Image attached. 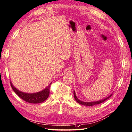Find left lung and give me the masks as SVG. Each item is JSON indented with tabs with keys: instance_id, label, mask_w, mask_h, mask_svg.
Returning a JSON list of instances; mask_svg holds the SVG:
<instances>
[{
	"instance_id": "obj_1",
	"label": "left lung",
	"mask_w": 132,
	"mask_h": 132,
	"mask_svg": "<svg viewBox=\"0 0 132 132\" xmlns=\"http://www.w3.org/2000/svg\"><path fill=\"white\" fill-rule=\"evenodd\" d=\"M73 96H74V98H75V101L79 104H80V105H84V106H94L95 105H98V104H99V103H101L103 102H105V101L107 100V99H108L109 98H110V97L112 96V94H111L110 96H108L107 98H106L105 99H102V100H100L99 101H95V102H86L81 101L80 100V99H79L78 98H77V96L76 95V93H75V91H73Z\"/></svg>"
}]
</instances>
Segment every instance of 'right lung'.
Wrapping results in <instances>:
<instances>
[{
  "mask_svg": "<svg viewBox=\"0 0 132 132\" xmlns=\"http://www.w3.org/2000/svg\"><path fill=\"white\" fill-rule=\"evenodd\" d=\"M11 86L14 91L16 94V95L19 96L20 98H22L24 101L30 103H40L43 102L46 99L48 98L49 95V89H50L51 84L47 86L43 90H42L38 93H25L23 92L18 90L13 86L11 82Z\"/></svg>",
  "mask_w": 132,
  "mask_h": 132,
  "instance_id": "add662e5",
  "label": "right lung"
}]
</instances>
